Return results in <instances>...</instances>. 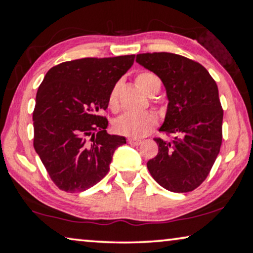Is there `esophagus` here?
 <instances>
[{
	"instance_id": "esophagus-1",
	"label": "esophagus",
	"mask_w": 253,
	"mask_h": 253,
	"mask_svg": "<svg viewBox=\"0 0 253 253\" xmlns=\"http://www.w3.org/2000/svg\"><path fill=\"white\" fill-rule=\"evenodd\" d=\"M127 143L131 145H134V146H138V145L141 144V140L137 139V138H129V139H127Z\"/></svg>"
}]
</instances>
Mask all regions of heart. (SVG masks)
<instances>
[{"label":"heart","instance_id":"1","mask_svg":"<svg viewBox=\"0 0 253 253\" xmlns=\"http://www.w3.org/2000/svg\"><path fill=\"white\" fill-rule=\"evenodd\" d=\"M136 82L138 86L150 96L157 94L161 88L160 78L151 71H143L138 74ZM119 94L120 83H117V84L114 85V87L109 93L108 103L110 109L116 110L119 108ZM155 126H157V117L151 112L126 113L117 117L115 122H114V129L117 133L133 138L146 136Z\"/></svg>","mask_w":253,"mask_h":253}]
</instances>
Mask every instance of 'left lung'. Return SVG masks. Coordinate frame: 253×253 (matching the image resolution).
<instances>
[{
	"mask_svg": "<svg viewBox=\"0 0 253 253\" xmlns=\"http://www.w3.org/2000/svg\"><path fill=\"white\" fill-rule=\"evenodd\" d=\"M136 62L164 83L168 107L159 130L174 136L154 138L159 152L147 162L148 170L169 191H192L209 176L222 143L216 83L202 64L177 54H139Z\"/></svg>",
	"mask_w": 253,
	"mask_h": 253,
	"instance_id": "1",
	"label": "left lung"
}]
</instances>
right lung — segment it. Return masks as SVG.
<instances>
[{"label": "right lung", "mask_w": 253, "mask_h": 253, "mask_svg": "<svg viewBox=\"0 0 253 253\" xmlns=\"http://www.w3.org/2000/svg\"><path fill=\"white\" fill-rule=\"evenodd\" d=\"M133 61L134 55L85 57L55 65L44 76L33 112V146L58 189L82 192L95 185L126 143L107 133L108 121L100 113Z\"/></svg>", "instance_id": "add662e5"}]
</instances>
